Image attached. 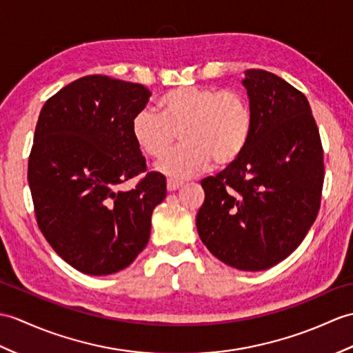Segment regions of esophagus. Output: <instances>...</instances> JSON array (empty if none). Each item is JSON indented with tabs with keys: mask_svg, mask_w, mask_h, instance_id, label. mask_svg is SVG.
I'll list each match as a JSON object with an SVG mask.
<instances>
[{
	"mask_svg": "<svg viewBox=\"0 0 353 353\" xmlns=\"http://www.w3.org/2000/svg\"><path fill=\"white\" fill-rule=\"evenodd\" d=\"M180 186H182V182H177V180H173V179H168V180H167V190H168L170 192L179 190Z\"/></svg>",
	"mask_w": 353,
	"mask_h": 353,
	"instance_id": "esophagus-1",
	"label": "esophagus"
}]
</instances>
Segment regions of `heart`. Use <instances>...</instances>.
Masks as SVG:
<instances>
[{
  "mask_svg": "<svg viewBox=\"0 0 353 353\" xmlns=\"http://www.w3.org/2000/svg\"><path fill=\"white\" fill-rule=\"evenodd\" d=\"M254 126L250 101L234 90L183 85L170 90L158 101V114L141 110L130 121L138 149L162 159L173 149L179 135L182 149L159 163L162 173L174 179L200 174L210 162L225 167L247 149Z\"/></svg>",
  "mask_w": 353,
  "mask_h": 353,
  "instance_id": "obj_1",
  "label": "heart"
}]
</instances>
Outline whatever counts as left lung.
Listing matches in <instances>:
<instances>
[{
  "label": "left lung",
  "mask_w": 353,
  "mask_h": 353,
  "mask_svg": "<svg viewBox=\"0 0 353 353\" xmlns=\"http://www.w3.org/2000/svg\"><path fill=\"white\" fill-rule=\"evenodd\" d=\"M243 87L254 114L247 149L201 180L196 230L223 263L265 270L304 241L321 208L323 149L307 97L274 73L250 69Z\"/></svg>",
  "instance_id": "8db88e82"
}]
</instances>
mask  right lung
Masks as SVG:
<instances>
[{
  "mask_svg": "<svg viewBox=\"0 0 353 353\" xmlns=\"http://www.w3.org/2000/svg\"><path fill=\"white\" fill-rule=\"evenodd\" d=\"M152 96L141 84L88 75L43 105L28 159V185L40 232L59 256L87 275L128 268L150 237L165 177L145 173L130 121Z\"/></svg>",
  "mask_w": 353,
  "mask_h": 353,
  "instance_id": "add662e5",
  "label": "right lung"
}]
</instances>
